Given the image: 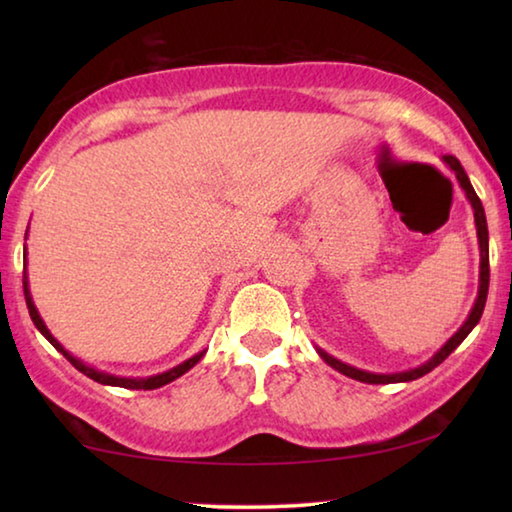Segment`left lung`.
I'll return each instance as SVG.
<instances>
[{"mask_svg": "<svg viewBox=\"0 0 512 512\" xmlns=\"http://www.w3.org/2000/svg\"><path fill=\"white\" fill-rule=\"evenodd\" d=\"M445 164L449 169H452L456 173V180L458 185L463 187V192L467 196V201H470L472 210H474V223H476V237H479V250H481V271H479V296H476L474 300V307L470 311V316H467L465 323L461 325V329L449 339L443 348H440L433 357L422 363V366L418 368H411V370H404V372H391V375H379V372H368V370H359L354 366H348V363H343L339 359H334L332 354H327L325 350H318L320 359H323L327 366H332L334 370L343 372L345 377H352L357 381H363V384H397V381H413L418 379L422 375H427V372H431L436 366H440L449 354H452L458 345H461L465 341V336L472 332L474 325L479 323L481 320V314H483V307H485V300H488V284H490V250H488V223H485V212H483V205H481V198L476 196L474 187L470 183V178H467L465 169L461 167V162H458L454 155H445Z\"/></svg>", "mask_w": 512, "mask_h": 512, "instance_id": "8db88e82", "label": "left lung"}]
</instances>
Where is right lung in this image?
Here are the masks:
<instances>
[{
	"instance_id": "1",
	"label": "right lung",
	"mask_w": 512,
	"mask_h": 512,
	"mask_svg": "<svg viewBox=\"0 0 512 512\" xmlns=\"http://www.w3.org/2000/svg\"><path fill=\"white\" fill-rule=\"evenodd\" d=\"M24 259H27V248H24ZM24 300H27V307H29V314H31V320H33V325H36L38 329H40V334L45 336V339L54 345V348L63 354V357L72 363V366L76 368V370H81L83 375H88L90 379H94V381H99V384H106V386H119V388H131V391H153V388H160V386H164V384H169V381H173V379H178L180 375H185L187 370H192L198 361L203 359V354H205V350L203 352H198V354H194L192 359H187V361H183L180 363V366H176V368H171V370H167V372H160V375H153V377H142V379H131V377H115V375H108V372H101V370H94L92 366H85V363L81 361V359H76V357H72V354H69L63 345H60L54 336H51V332L47 329V325H45V320L40 318V314H38V309H36V305H33V298H31V291H29V280H27V275H24Z\"/></svg>"
}]
</instances>
